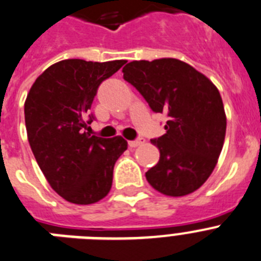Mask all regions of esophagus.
<instances>
[{
    "label": "esophagus",
    "instance_id": "esophagus-1",
    "mask_svg": "<svg viewBox=\"0 0 261 261\" xmlns=\"http://www.w3.org/2000/svg\"><path fill=\"white\" fill-rule=\"evenodd\" d=\"M143 143H144L143 138H139V139L137 140H130V142H128V146H130L131 148H135V147L140 146V144H143Z\"/></svg>",
    "mask_w": 261,
    "mask_h": 261
}]
</instances>
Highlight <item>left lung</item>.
Masks as SVG:
<instances>
[{"label":"left lung","mask_w":261,"mask_h":261,"mask_svg":"<svg viewBox=\"0 0 261 261\" xmlns=\"http://www.w3.org/2000/svg\"><path fill=\"white\" fill-rule=\"evenodd\" d=\"M122 72L153 112L169 117L167 133L151 140L160 159L146 172L147 181L165 196L196 192L214 171L225 142L227 119L219 90L178 59L134 60Z\"/></svg>","instance_id":"obj_1"}]
</instances>
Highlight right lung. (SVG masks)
<instances>
[{
    "mask_svg": "<svg viewBox=\"0 0 261 261\" xmlns=\"http://www.w3.org/2000/svg\"><path fill=\"white\" fill-rule=\"evenodd\" d=\"M126 63L62 60L48 67L24 101L27 138L48 184L65 201L90 205L108 196L113 169L127 149L122 137L90 135L88 124L99 84Z\"/></svg>",
    "mask_w": 261,
    "mask_h": 261,
    "instance_id": "add662e5",
    "label": "right lung"
}]
</instances>
